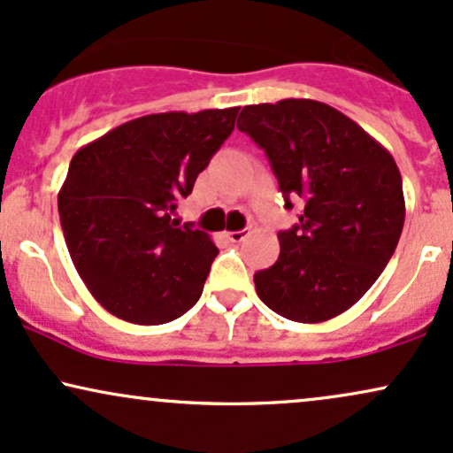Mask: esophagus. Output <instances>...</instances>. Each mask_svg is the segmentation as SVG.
Instances as JSON below:
<instances>
[{"label":"esophagus","mask_w":453,"mask_h":453,"mask_svg":"<svg viewBox=\"0 0 453 453\" xmlns=\"http://www.w3.org/2000/svg\"><path fill=\"white\" fill-rule=\"evenodd\" d=\"M247 236H249V230H238V232L227 234V238H230L232 242H242Z\"/></svg>","instance_id":"1"}]
</instances>
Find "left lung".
<instances>
[{"mask_svg":"<svg viewBox=\"0 0 453 453\" xmlns=\"http://www.w3.org/2000/svg\"><path fill=\"white\" fill-rule=\"evenodd\" d=\"M238 129L266 153L285 209L304 202L300 221L279 232L274 266L253 274L259 300L300 324L345 313L388 266L403 232L396 161L324 102L289 97L244 106Z\"/></svg>","mask_w":453,"mask_h":453,"instance_id":"8db88e82","label":"left lung"}]
</instances>
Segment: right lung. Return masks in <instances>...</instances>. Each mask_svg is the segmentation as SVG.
<instances>
[{
	"label": "right lung",
	"mask_w": 453,
	"mask_h": 453,
	"mask_svg": "<svg viewBox=\"0 0 453 453\" xmlns=\"http://www.w3.org/2000/svg\"><path fill=\"white\" fill-rule=\"evenodd\" d=\"M236 114H147L76 150L57 197L61 230L78 274L108 313L159 326L197 303L219 249L173 215Z\"/></svg>",
	"instance_id": "1"
}]
</instances>
